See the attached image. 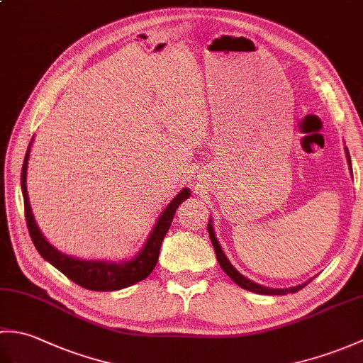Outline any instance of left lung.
<instances>
[{"mask_svg": "<svg viewBox=\"0 0 363 363\" xmlns=\"http://www.w3.org/2000/svg\"><path fill=\"white\" fill-rule=\"evenodd\" d=\"M346 150V157H348V164L351 167V157H350V151L348 148ZM351 174H352V168H351ZM207 230H209V235H211V240H212V245H213V250H215V254H217V260L220 267L223 268V272H225L230 279H233L238 287H242L245 290H250V291H254V293H259V295H287V293H296L298 290H301L303 287H306L307 284H309L312 279H309L304 284H299L296 285V287H290V289H269V287H265V285H260V284H256L250 281L248 277H245L242 273H238L237 269L233 267V264H230L229 259L226 257V254L223 252L221 246L217 240V237H215V233H213V226H212V220H209V225H207Z\"/></svg>", "mask_w": 363, "mask_h": 363, "instance_id": "1", "label": "left lung"}]
</instances>
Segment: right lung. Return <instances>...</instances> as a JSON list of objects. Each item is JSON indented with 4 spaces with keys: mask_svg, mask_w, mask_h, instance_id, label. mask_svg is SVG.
<instances>
[{
    "mask_svg": "<svg viewBox=\"0 0 363 363\" xmlns=\"http://www.w3.org/2000/svg\"><path fill=\"white\" fill-rule=\"evenodd\" d=\"M30 143L28 146L25 162H23L21 168V191L23 198H25V215L29 235L33 238V243L38 254H40L45 260H48L52 267H56L60 273H64L68 279H72L74 284L81 285L84 289L94 291L121 290L129 287V285L143 281L145 277H148L157 264L160 246L162 242H164V237L168 233L169 226H172L174 212L177 207H179V204H182L190 196V189H182L179 194L172 199V203H169L164 209V212L160 213V217L157 218L156 225H154L148 240L143 245V248L138 251L133 259L120 262V264L107 260L74 259L72 256H67L64 252H60L46 240L43 234L40 233V229L37 226L33 211H30L26 187Z\"/></svg>",
    "mask_w": 363,
    "mask_h": 363,
    "instance_id": "right-lung-1",
    "label": "right lung"
}]
</instances>
